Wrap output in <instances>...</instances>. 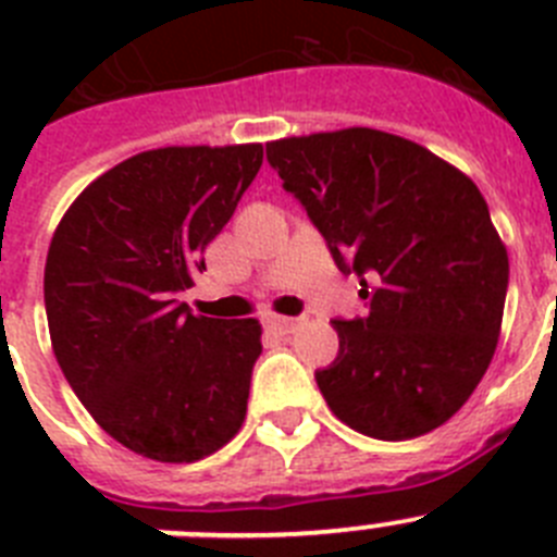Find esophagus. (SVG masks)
Returning <instances> with one entry per match:
<instances>
[{"instance_id": "obj_1", "label": "esophagus", "mask_w": 557, "mask_h": 557, "mask_svg": "<svg viewBox=\"0 0 557 557\" xmlns=\"http://www.w3.org/2000/svg\"><path fill=\"white\" fill-rule=\"evenodd\" d=\"M295 323H298L295 318H284V314H270V318H268V326L275 329V332H282V334L293 332Z\"/></svg>"}]
</instances>
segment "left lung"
I'll use <instances>...</instances> for the list:
<instances>
[{
	"mask_svg": "<svg viewBox=\"0 0 557 557\" xmlns=\"http://www.w3.org/2000/svg\"><path fill=\"white\" fill-rule=\"evenodd\" d=\"M268 161L368 298L366 318L334 321L339 354L314 373L329 410L379 441L446 424L488 371L508 293L474 181L373 127L268 141Z\"/></svg>",
	"mask_w": 557,
	"mask_h": 557,
	"instance_id": "left-lung-1",
	"label": "left lung"
}]
</instances>
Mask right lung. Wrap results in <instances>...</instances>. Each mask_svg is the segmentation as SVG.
Listing matches in <instances>:
<instances>
[{"label": "right lung", "instance_id": "add662e5", "mask_svg": "<svg viewBox=\"0 0 557 557\" xmlns=\"http://www.w3.org/2000/svg\"><path fill=\"white\" fill-rule=\"evenodd\" d=\"M262 159V145L145 150L91 181L52 234V351L91 418L136 455L195 462L243 430L262 326L191 314L178 293Z\"/></svg>", "mask_w": 557, "mask_h": 557}]
</instances>
